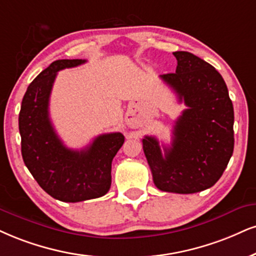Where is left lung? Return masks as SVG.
I'll use <instances>...</instances> for the list:
<instances>
[{
  "mask_svg": "<svg viewBox=\"0 0 256 256\" xmlns=\"http://www.w3.org/2000/svg\"><path fill=\"white\" fill-rule=\"evenodd\" d=\"M176 74L160 78L188 109L176 118L170 147L144 136L142 147L159 190L196 194L222 176L234 150V108L226 82L214 66L190 52H173Z\"/></svg>",
  "mask_w": 256,
  "mask_h": 256,
  "instance_id": "1",
  "label": "left lung"
}]
</instances>
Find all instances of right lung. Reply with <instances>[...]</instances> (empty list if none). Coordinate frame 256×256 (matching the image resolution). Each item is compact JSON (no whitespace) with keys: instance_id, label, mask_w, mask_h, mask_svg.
Returning a JSON list of instances; mask_svg holds the SVG:
<instances>
[{"instance_id":"add662e5","label":"right lung","mask_w":256,"mask_h":256,"mask_svg":"<svg viewBox=\"0 0 256 256\" xmlns=\"http://www.w3.org/2000/svg\"><path fill=\"white\" fill-rule=\"evenodd\" d=\"M83 59L53 62L30 84L18 114L24 165L44 191L68 203L102 197L112 185V162L124 142L121 133L103 134L84 150L62 144L50 120L48 104L56 72L84 64Z\"/></svg>"}]
</instances>
